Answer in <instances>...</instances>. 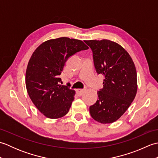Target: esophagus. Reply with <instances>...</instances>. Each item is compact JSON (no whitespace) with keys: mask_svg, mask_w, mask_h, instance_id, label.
Here are the masks:
<instances>
[{"mask_svg":"<svg viewBox=\"0 0 158 158\" xmlns=\"http://www.w3.org/2000/svg\"><path fill=\"white\" fill-rule=\"evenodd\" d=\"M85 90L82 89H76V93L78 94L79 96H81L83 94V93L84 92Z\"/></svg>","mask_w":158,"mask_h":158,"instance_id":"obj_1","label":"esophagus"}]
</instances>
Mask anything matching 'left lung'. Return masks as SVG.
Masks as SVG:
<instances>
[{"label": "left lung", "mask_w": 158, "mask_h": 158, "mask_svg": "<svg viewBox=\"0 0 158 158\" xmlns=\"http://www.w3.org/2000/svg\"><path fill=\"white\" fill-rule=\"evenodd\" d=\"M97 73L104 75L98 99L89 106L92 118L101 123L115 122L126 111L137 92L135 65L129 53L118 43L109 40H89Z\"/></svg>", "instance_id": "obj_1"}]
</instances>
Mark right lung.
<instances>
[{"instance_id": "1", "label": "right lung", "mask_w": 158, "mask_h": 158, "mask_svg": "<svg viewBox=\"0 0 158 158\" xmlns=\"http://www.w3.org/2000/svg\"><path fill=\"white\" fill-rule=\"evenodd\" d=\"M89 48L81 40L61 37L40 45L30 59L26 73V86L32 102L48 118L66 115L75 91L60 85L61 75L70 56Z\"/></svg>"}]
</instances>
